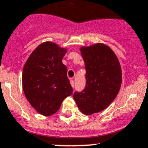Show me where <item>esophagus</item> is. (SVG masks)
<instances>
[{"mask_svg":"<svg viewBox=\"0 0 148 148\" xmlns=\"http://www.w3.org/2000/svg\"><path fill=\"white\" fill-rule=\"evenodd\" d=\"M70 84H71L72 87H74V81H73V80H72V79H70Z\"/></svg>","mask_w":148,"mask_h":148,"instance_id":"obj_1","label":"esophagus"}]
</instances>
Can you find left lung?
<instances>
[{"label": "left lung", "instance_id": "1", "mask_svg": "<svg viewBox=\"0 0 148 148\" xmlns=\"http://www.w3.org/2000/svg\"><path fill=\"white\" fill-rule=\"evenodd\" d=\"M86 69V86L73 98L83 114L102 112L116 98L122 84L118 58L111 47L103 43L80 47Z\"/></svg>", "mask_w": 148, "mask_h": 148}]
</instances>
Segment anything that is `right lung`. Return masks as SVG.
Returning a JSON list of instances; mask_svg holds the SVG:
<instances>
[{
  "label": "right lung",
  "mask_w": 148,
  "mask_h": 148,
  "mask_svg": "<svg viewBox=\"0 0 148 148\" xmlns=\"http://www.w3.org/2000/svg\"><path fill=\"white\" fill-rule=\"evenodd\" d=\"M67 49L45 42L27 59L22 75L24 94L32 106L44 116L57 112L62 101L73 93L62 59Z\"/></svg>",
  "instance_id": "obj_1"
}]
</instances>
